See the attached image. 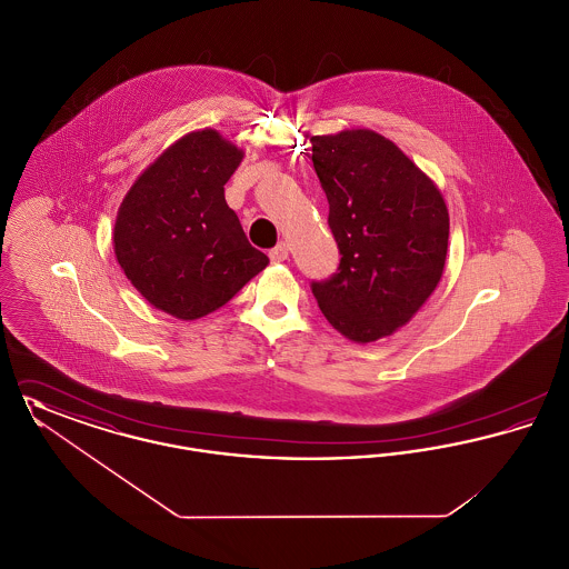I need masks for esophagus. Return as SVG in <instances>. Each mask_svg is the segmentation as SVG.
<instances>
[{
    "instance_id": "esophagus-1",
    "label": "esophagus",
    "mask_w": 569,
    "mask_h": 569,
    "mask_svg": "<svg viewBox=\"0 0 569 569\" xmlns=\"http://www.w3.org/2000/svg\"><path fill=\"white\" fill-rule=\"evenodd\" d=\"M269 258H271V262H283V260H288V244H274L271 251H269Z\"/></svg>"
}]
</instances>
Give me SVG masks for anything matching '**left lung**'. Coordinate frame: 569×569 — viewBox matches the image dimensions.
Here are the masks:
<instances>
[{"label":"left lung","instance_id":"left-lung-1","mask_svg":"<svg viewBox=\"0 0 569 569\" xmlns=\"http://www.w3.org/2000/svg\"><path fill=\"white\" fill-rule=\"evenodd\" d=\"M311 160L328 198L339 269L311 292L326 320L356 343L407 325L433 295L448 251L441 191L373 130L311 136Z\"/></svg>","mask_w":569,"mask_h":569}]
</instances>
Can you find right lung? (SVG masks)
<instances>
[{"label": "right lung", "instance_id": "right-lung-1", "mask_svg": "<svg viewBox=\"0 0 569 569\" xmlns=\"http://www.w3.org/2000/svg\"><path fill=\"white\" fill-rule=\"evenodd\" d=\"M243 151L216 130L179 138L126 193L114 221V256L156 309L198 320L267 269L223 186Z\"/></svg>", "mask_w": 569, "mask_h": 569}]
</instances>
